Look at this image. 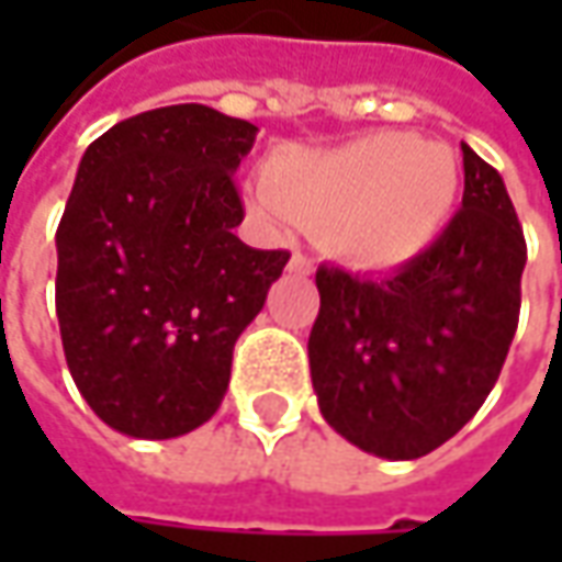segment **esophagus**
Wrapping results in <instances>:
<instances>
[{
    "label": "esophagus",
    "instance_id": "obj_1",
    "mask_svg": "<svg viewBox=\"0 0 562 562\" xmlns=\"http://www.w3.org/2000/svg\"><path fill=\"white\" fill-rule=\"evenodd\" d=\"M288 269L296 271V274H310V271H313V262H310V259H306L303 252H293L291 266H288Z\"/></svg>",
    "mask_w": 562,
    "mask_h": 562
}]
</instances>
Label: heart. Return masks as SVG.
<instances>
[{"instance_id": "b5f03b06", "label": "heart", "mask_w": 562, "mask_h": 562, "mask_svg": "<svg viewBox=\"0 0 562 562\" xmlns=\"http://www.w3.org/2000/svg\"><path fill=\"white\" fill-rule=\"evenodd\" d=\"M460 187L447 146L381 131L278 153L252 205L274 227H322L325 252L347 269L391 271L441 237Z\"/></svg>"}]
</instances>
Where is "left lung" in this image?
Here are the masks:
<instances>
[{"instance_id":"left-lung-1","label":"left lung","mask_w":562,"mask_h":562,"mask_svg":"<svg viewBox=\"0 0 562 562\" xmlns=\"http://www.w3.org/2000/svg\"><path fill=\"white\" fill-rule=\"evenodd\" d=\"M463 209L384 274L322 266L310 335L318 409L381 460H419L479 413L519 322L526 237L504 178L463 143Z\"/></svg>"}]
</instances>
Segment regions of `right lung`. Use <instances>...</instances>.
Wrapping results in <instances>:
<instances>
[{"instance_id": "obj_1", "label": "right lung", "mask_w": 562, "mask_h": 562, "mask_svg": "<svg viewBox=\"0 0 562 562\" xmlns=\"http://www.w3.org/2000/svg\"><path fill=\"white\" fill-rule=\"evenodd\" d=\"M259 127L184 102L87 146L55 231L68 372L109 428L168 441L222 406L234 344L291 252L247 247L234 171Z\"/></svg>"}]
</instances>
